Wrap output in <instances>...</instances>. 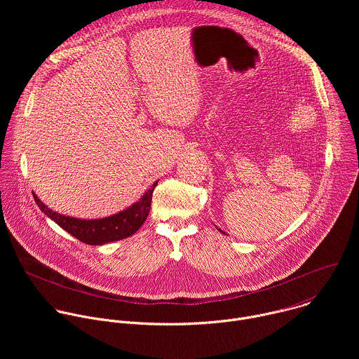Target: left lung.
<instances>
[{"instance_id": "obj_1", "label": "left lung", "mask_w": 359, "mask_h": 359, "mask_svg": "<svg viewBox=\"0 0 359 359\" xmlns=\"http://www.w3.org/2000/svg\"><path fill=\"white\" fill-rule=\"evenodd\" d=\"M219 230H220V229H219ZM220 231H222V230H220ZM222 233H223V231H222Z\"/></svg>"}]
</instances>
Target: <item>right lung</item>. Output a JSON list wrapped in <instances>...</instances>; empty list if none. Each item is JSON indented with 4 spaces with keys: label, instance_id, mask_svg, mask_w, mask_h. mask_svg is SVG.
Masks as SVG:
<instances>
[{
    "label": "right lung",
    "instance_id": "add662e5",
    "mask_svg": "<svg viewBox=\"0 0 359 359\" xmlns=\"http://www.w3.org/2000/svg\"><path fill=\"white\" fill-rule=\"evenodd\" d=\"M156 186H158V182L153 183L150 189H147L144 194L128 209L104 219H92V220L60 215L53 209H49L46 204H43L35 193L32 194H34L35 203L38 204V208L42 210V213L48 216L50 220H54L65 231H68L82 243H86L90 245H102V244L130 237L142 227V224L144 223L149 215L151 194Z\"/></svg>",
    "mask_w": 359,
    "mask_h": 359
}]
</instances>
